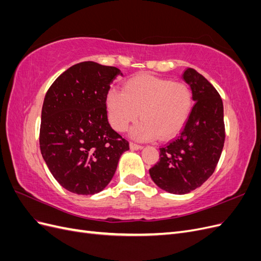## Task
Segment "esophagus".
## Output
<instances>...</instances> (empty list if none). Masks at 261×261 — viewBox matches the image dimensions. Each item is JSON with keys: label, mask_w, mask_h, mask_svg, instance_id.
I'll list each match as a JSON object with an SVG mask.
<instances>
[{"label": "esophagus", "mask_w": 261, "mask_h": 261, "mask_svg": "<svg viewBox=\"0 0 261 261\" xmlns=\"http://www.w3.org/2000/svg\"><path fill=\"white\" fill-rule=\"evenodd\" d=\"M129 147H130V149H132V150H139V149H143V146L137 145V144H135V143H130V144H129Z\"/></svg>", "instance_id": "esophagus-1"}]
</instances>
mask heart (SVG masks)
<instances>
[{
    "mask_svg": "<svg viewBox=\"0 0 261 261\" xmlns=\"http://www.w3.org/2000/svg\"><path fill=\"white\" fill-rule=\"evenodd\" d=\"M106 105L115 130L124 132L140 115L144 121L132 130V135L140 140L156 136L164 140L184 127L192 112L193 94L184 83L141 74L126 82L122 92L109 91Z\"/></svg>",
    "mask_w": 261,
    "mask_h": 261,
    "instance_id": "obj_1",
    "label": "heart"
}]
</instances>
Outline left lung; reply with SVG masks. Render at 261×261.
<instances>
[{"instance_id": "1", "label": "left lung", "mask_w": 261, "mask_h": 261, "mask_svg": "<svg viewBox=\"0 0 261 261\" xmlns=\"http://www.w3.org/2000/svg\"><path fill=\"white\" fill-rule=\"evenodd\" d=\"M195 105L179 135L160 148V160L149 170L163 191L183 195L201 186L215 172L224 146L223 103L219 92L194 68H186Z\"/></svg>"}]
</instances>
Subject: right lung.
<instances>
[{
  "label": "right lung",
  "mask_w": 261,
  "mask_h": 261,
  "mask_svg": "<svg viewBox=\"0 0 261 261\" xmlns=\"http://www.w3.org/2000/svg\"><path fill=\"white\" fill-rule=\"evenodd\" d=\"M121 70L82 62L61 74L44 97L39 144L61 186L78 195L101 192L111 181L128 141L108 121L106 99Z\"/></svg>",
  "instance_id": "right-lung-1"
}]
</instances>
